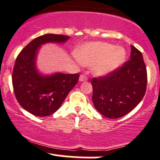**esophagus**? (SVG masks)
Listing matches in <instances>:
<instances>
[{
  "label": "esophagus",
  "mask_w": 160,
  "mask_h": 160,
  "mask_svg": "<svg viewBox=\"0 0 160 160\" xmlns=\"http://www.w3.org/2000/svg\"><path fill=\"white\" fill-rule=\"evenodd\" d=\"M87 77H86L85 75H80V78H79V81L80 82H86L87 81Z\"/></svg>",
  "instance_id": "obj_1"
}]
</instances>
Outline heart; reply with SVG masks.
<instances>
[{
  "mask_svg": "<svg viewBox=\"0 0 160 160\" xmlns=\"http://www.w3.org/2000/svg\"><path fill=\"white\" fill-rule=\"evenodd\" d=\"M78 61L85 66H92L97 77H105L122 66L126 60V50L105 42H89L78 49Z\"/></svg>",
  "mask_w": 160,
  "mask_h": 160,
  "instance_id": "obj_1",
  "label": "heart"
}]
</instances>
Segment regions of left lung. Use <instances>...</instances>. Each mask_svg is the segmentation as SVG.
<instances>
[{"instance_id":"1","label":"left lung","mask_w":160,"mask_h":160,"mask_svg":"<svg viewBox=\"0 0 160 160\" xmlns=\"http://www.w3.org/2000/svg\"><path fill=\"white\" fill-rule=\"evenodd\" d=\"M130 60L112 74L92 79V102L108 118H120L132 111L144 98L148 76L143 56L131 46Z\"/></svg>"}]
</instances>
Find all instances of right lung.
Wrapping results in <instances>:
<instances>
[{
    "instance_id": "1",
    "label": "right lung",
    "mask_w": 160,
    "mask_h": 160,
    "mask_svg": "<svg viewBox=\"0 0 160 160\" xmlns=\"http://www.w3.org/2000/svg\"><path fill=\"white\" fill-rule=\"evenodd\" d=\"M69 38L61 34H43L32 40L16 58L12 76L14 93L20 105L33 115L46 117L56 112L78 83V74H43L37 67L42 45L65 43Z\"/></svg>"
}]
</instances>
